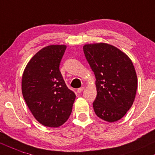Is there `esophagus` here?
<instances>
[{
    "mask_svg": "<svg viewBox=\"0 0 155 155\" xmlns=\"http://www.w3.org/2000/svg\"><path fill=\"white\" fill-rule=\"evenodd\" d=\"M84 89H85L84 87H81V88H79L78 89V93H81V92H82Z\"/></svg>",
    "mask_w": 155,
    "mask_h": 155,
    "instance_id": "34e87169",
    "label": "esophagus"
}]
</instances>
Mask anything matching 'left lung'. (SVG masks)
<instances>
[{"label": "left lung", "mask_w": 155, "mask_h": 155, "mask_svg": "<svg viewBox=\"0 0 155 155\" xmlns=\"http://www.w3.org/2000/svg\"><path fill=\"white\" fill-rule=\"evenodd\" d=\"M83 52L96 78L95 114L108 122L121 119L133 105L138 87L131 59L107 43L85 45Z\"/></svg>", "instance_id": "8db88e82"}]
</instances>
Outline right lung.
Masks as SVG:
<instances>
[{
  "mask_svg": "<svg viewBox=\"0 0 155 155\" xmlns=\"http://www.w3.org/2000/svg\"><path fill=\"white\" fill-rule=\"evenodd\" d=\"M67 46L52 45L29 61L22 77V93L34 118L45 127H58L72 113L75 94L67 86L59 65Z\"/></svg>",
  "mask_w": 155,
  "mask_h": 155,
  "instance_id": "obj_1",
  "label": "right lung"
}]
</instances>
